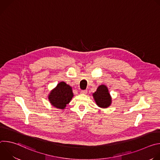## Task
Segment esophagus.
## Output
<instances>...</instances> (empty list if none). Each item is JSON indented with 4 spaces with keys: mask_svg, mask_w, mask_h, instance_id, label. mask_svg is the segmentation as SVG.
<instances>
[{
    "mask_svg": "<svg viewBox=\"0 0 160 160\" xmlns=\"http://www.w3.org/2000/svg\"><path fill=\"white\" fill-rule=\"evenodd\" d=\"M80 93L82 94H87V90H82Z\"/></svg>",
    "mask_w": 160,
    "mask_h": 160,
    "instance_id": "34e87169",
    "label": "esophagus"
}]
</instances>
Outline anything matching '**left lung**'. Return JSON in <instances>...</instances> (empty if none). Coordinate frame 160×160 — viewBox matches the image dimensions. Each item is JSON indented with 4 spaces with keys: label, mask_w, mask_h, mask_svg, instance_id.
Segmentation results:
<instances>
[{
    "label": "left lung",
    "mask_w": 160,
    "mask_h": 160,
    "mask_svg": "<svg viewBox=\"0 0 160 160\" xmlns=\"http://www.w3.org/2000/svg\"><path fill=\"white\" fill-rule=\"evenodd\" d=\"M92 96L96 104L101 108H108L111 104L112 98L106 85H99L96 92L92 94Z\"/></svg>",
    "instance_id": "8db88e82"
}]
</instances>
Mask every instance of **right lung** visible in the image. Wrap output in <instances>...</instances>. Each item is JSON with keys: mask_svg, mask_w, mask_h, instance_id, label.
I'll list each match as a JSON object with an SVG mask.
<instances>
[{"mask_svg": "<svg viewBox=\"0 0 160 160\" xmlns=\"http://www.w3.org/2000/svg\"><path fill=\"white\" fill-rule=\"evenodd\" d=\"M73 97L72 87L64 82H61L51 90L48 99L51 104L56 108L64 109Z\"/></svg>", "mask_w": 160, "mask_h": 160, "instance_id": "add662e5", "label": "right lung"}]
</instances>
